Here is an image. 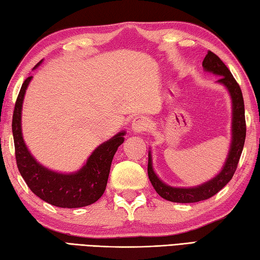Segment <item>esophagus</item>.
Here are the masks:
<instances>
[{"label": "esophagus", "mask_w": 260, "mask_h": 260, "mask_svg": "<svg viewBox=\"0 0 260 260\" xmlns=\"http://www.w3.org/2000/svg\"><path fill=\"white\" fill-rule=\"evenodd\" d=\"M146 127H147V120L142 116L135 117L133 119V123H132V131L135 132V133H141V132L146 129Z\"/></svg>", "instance_id": "34e87169"}]
</instances>
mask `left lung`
Returning <instances> with one entry per match:
<instances>
[{
	"label": "left lung",
	"instance_id": "left-lung-1",
	"mask_svg": "<svg viewBox=\"0 0 260 260\" xmlns=\"http://www.w3.org/2000/svg\"><path fill=\"white\" fill-rule=\"evenodd\" d=\"M203 68L206 72H212L220 75L217 83H221L228 89L232 100V140L230 144L225 164L223 166L220 174L213 179L204 182L203 185L191 187V188H179L166 185L160 178L155 175L152 167V155L149 152V164H147V175H149L152 186L155 191L162 198L167 201L175 203H196L208 200L220 191L229 181L232 179L233 175L237 170L238 162L240 160L243 145L246 140V118H245V104L243 96L236 79L233 78L230 70L211 50H208L207 55L203 60Z\"/></svg>",
	"mask_w": 260,
	"mask_h": 260
}]
</instances>
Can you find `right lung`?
Masks as SVG:
<instances>
[{
	"instance_id": "obj_1",
	"label": "right lung",
	"mask_w": 260,
	"mask_h": 260,
	"mask_svg": "<svg viewBox=\"0 0 260 260\" xmlns=\"http://www.w3.org/2000/svg\"><path fill=\"white\" fill-rule=\"evenodd\" d=\"M43 60L35 66L38 65ZM32 76L22 83L15 101L12 117L15 160L18 169L36 196L48 204L63 208H78L93 204L105 192L110 166L117 149L124 142L125 132L104 142L92 152L86 164L74 174H59L38 164L30 153L22 137L21 110L25 90Z\"/></svg>"
}]
</instances>
